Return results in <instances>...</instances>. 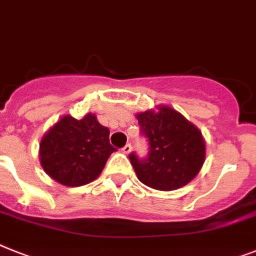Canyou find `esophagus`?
Returning a JSON list of instances; mask_svg holds the SVG:
<instances>
[{"label": "esophagus", "instance_id": "esophagus-1", "mask_svg": "<svg viewBox=\"0 0 256 256\" xmlns=\"http://www.w3.org/2000/svg\"><path fill=\"white\" fill-rule=\"evenodd\" d=\"M130 150H132V145H130V144H126V146L122 149V152H123L124 154H130Z\"/></svg>", "mask_w": 256, "mask_h": 256}]
</instances>
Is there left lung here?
<instances>
[{"mask_svg": "<svg viewBox=\"0 0 256 256\" xmlns=\"http://www.w3.org/2000/svg\"><path fill=\"white\" fill-rule=\"evenodd\" d=\"M157 108L136 115L141 133L149 141V153L144 160L130 153V161L141 183L172 191L199 174L206 161V142L199 128L178 111L168 106Z\"/></svg>", "mask_w": 256, "mask_h": 256, "instance_id": "8db88e82", "label": "left lung"}]
</instances>
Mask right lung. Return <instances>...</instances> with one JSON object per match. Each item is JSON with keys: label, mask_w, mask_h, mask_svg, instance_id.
I'll use <instances>...</instances> for the list:
<instances>
[{"label": "right lung", "mask_w": 256, "mask_h": 256, "mask_svg": "<svg viewBox=\"0 0 256 256\" xmlns=\"http://www.w3.org/2000/svg\"><path fill=\"white\" fill-rule=\"evenodd\" d=\"M110 130L86 114L81 120L62 116L40 141V164L50 178L68 187L88 184L100 175L115 152Z\"/></svg>", "instance_id": "obj_1"}]
</instances>
